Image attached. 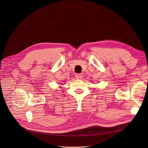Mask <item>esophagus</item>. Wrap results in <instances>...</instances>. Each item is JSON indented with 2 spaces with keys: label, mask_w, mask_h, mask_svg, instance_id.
Returning a JSON list of instances; mask_svg holds the SVG:
<instances>
[{
  "label": "esophagus",
  "mask_w": 148,
  "mask_h": 148,
  "mask_svg": "<svg viewBox=\"0 0 148 148\" xmlns=\"http://www.w3.org/2000/svg\"><path fill=\"white\" fill-rule=\"evenodd\" d=\"M83 77V75L82 73H79V74H77L75 75V78L77 79H82Z\"/></svg>",
  "instance_id": "obj_1"
}]
</instances>
